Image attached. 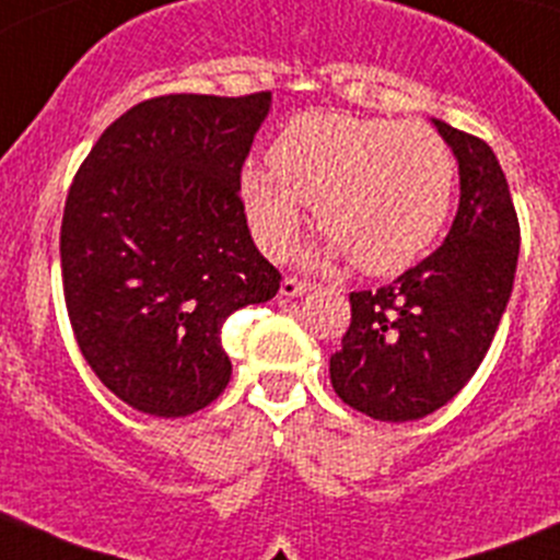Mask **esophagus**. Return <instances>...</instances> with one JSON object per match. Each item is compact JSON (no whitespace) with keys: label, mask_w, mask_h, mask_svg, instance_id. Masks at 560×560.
<instances>
[{"label":"esophagus","mask_w":560,"mask_h":560,"mask_svg":"<svg viewBox=\"0 0 560 560\" xmlns=\"http://www.w3.org/2000/svg\"><path fill=\"white\" fill-rule=\"evenodd\" d=\"M311 289H313V285L307 283V280H296V277H285L283 283H280V294L289 296V300L307 294V291H311Z\"/></svg>","instance_id":"obj_1"}]
</instances>
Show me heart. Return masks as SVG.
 I'll list each match as a JSON object with an SVG mask.
<instances>
[{"mask_svg":"<svg viewBox=\"0 0 560 560\" xmlns=\"http://www.w3.org/2000/svg\"><path fill=\"white\" fill-rule=\"evenodd\" d=\"M269 162L247 164L238 191L271 258L294 247L313 203L329 253L346 249L369 275L401 271L434 244L454 200V153L425 124L305 112L277 135Z\"/></svg>","mask_w":560,"mask_h":560,"instance_id":"b5f03b06","label":"heart"}]
</instances>
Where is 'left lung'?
Masks as SVG:
<instances>
[{"label":"left lung","mask_w":560,"mask_h":560,"mask_svg":"<svg viewBox=\"0 0 560 560\" xmlns=\"http://www.w3.org/2000/svg\"><path fill=\"white\" fill-rule=\"evenodd\" d=\"M459 164V211L429 258L380 291H354L329 357L340 401L374 420H420L470 382L509 305L520 222L492 148L431 120Z\"/></svg>","instance_id":"8db88e82"}]
</instances>
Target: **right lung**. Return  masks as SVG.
<instances>
[{"label":"right lung","instance_id":"obj_1","mask_svg":"<svg viewBox=\"0 0 560 560\" xmlns=\"http://www.w3.org/2000/svg\"><path fill=\"white\" fill-rule=\"evenodd\" d=\"M269 106L271 93L142 101L73 178L60 231L68 318L95 376L137 412L209 407L233 371L225 318L280 289L238 197Z\"/></svg>","mask_w":560,"mask_h":560}]
</instances>
